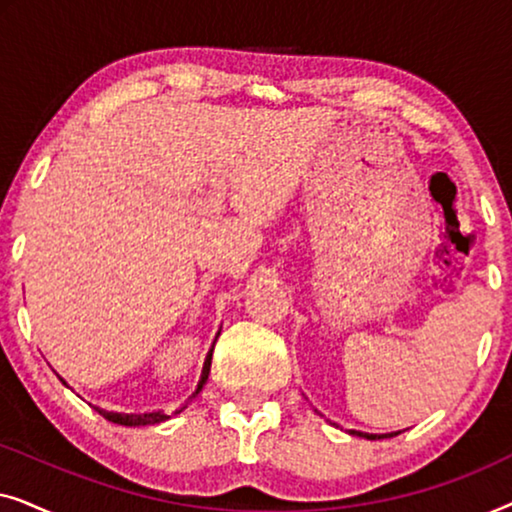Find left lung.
I'll return each mask as SVG.
<instances>
[{"mask_svg": "<svg viewBox=\"0 0 512 512\" xmlns=\"http://www.w3.org/2000/svg\"><path fill=\"white\" fill-rule=\"evenodd\" d=\"M352 436H361V438H368V440H382V438H391V436H398L401 431H394V433H363V431H349Z\"/></svg>", "mask_w": 512, "mask_h": 512, "instance_id": "1", "label": "left lung"}]
</instances>
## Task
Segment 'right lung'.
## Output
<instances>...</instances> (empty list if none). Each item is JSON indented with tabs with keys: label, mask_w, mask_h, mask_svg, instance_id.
<instances>
[{
	"label": "right lung",
	"mask_w": 512,
	"mask_h": 512,
	"mask_svg": "<svg viewBox=\"0 0 512 512\" xmlns=\"http://www.w3.org/2000/svg\"><path fill=\"white\" fill-rule=\"evenodd\" d=\"M212 352H214V347L207 352V359H205V366H202V375H200L198 387H195L193 394L188 396V401L181 405V408L174 412V415H179L181 410H186V405L191 403L193 398L200 394L202 387H205V382H207V377H209V368H212ZM60 380H62V377H60ZM62 384H67V382L62 380ZM90 405H93V403H90ZM93 410L100 412V415L104 419H109V422L121 424V426H151V424H160V422H165V419H170V415H165L163 410H153V412H114V410H104V408H100V405H93Z\"/></svg>",
	"instance_id": "right-lung-1"
}]
</instances>
